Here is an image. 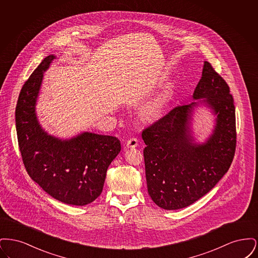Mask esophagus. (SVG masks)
I'll return each mask as SVG.
<instances>
[{
    "mask_svg": "<svg viewBox=\"0 0 258 258\" xmlns=\"http://www.w3.org/2000/svg\"><path fill=\"white\" fill-rule=\"evenodd\" d=\"M137 145H138V140H137V138H135V137H133V138L128 139L127 142H126V147L127 148L137 147Z\"/></svg>",
    "mask_w": 258,
    "mask_h": 258,
    "instance_id": "esophagus-1",
    "label": "esophagus"
}]
</instances>
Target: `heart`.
<instances>
[{"label":"heart","mask_w":258,"mask_h":258,"mask_svg":"<svg viewBox=\"0 0 258 258\" xmlns=\"http://www.w3.org/2000/svg\"><path fill=\"white\" fill-rule=\"evenodd\" d=\"M171 96L172 94L170 91L162 94L157 99H155L152 103H150L147 107L143 110L142 117L146 121H154V120L158 119L164 109V107L166 106V104L169 102Z\"/></svg>","instance_id":"heart-1"}]
</instances>
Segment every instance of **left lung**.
I'll return each instance as SVG.
<instances>
[{
	"label": "left lung",
	"instance_id": "8db88e82",
	"mask_svg": "<svg viewBox=\"0 0 258 258\" xmlns=\"http://www.w3.org/2000/svg\"><path fill=\"white\" fill-rule=\"evenodd\" d=\"M192 98L217 115L213 135L205 143H195L191 135L197 101L176 106L142 132L148 192L165 210L184 208L208 194L228 171L235 155L233 97L209 61H204Z\"/></svg>",
	"mask_w": 258,
	"mask_h": 258
}]
</instances>
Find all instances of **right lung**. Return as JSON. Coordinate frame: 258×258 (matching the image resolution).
<instances>
[{
	"label": "right lung",
	"mask_w": 258,
	"mask_h": 258,
	"mask_svg": "<svg viewBox=\"0 0 258 258\" xmlns=\"http://www.w3.org/2000/svg\"><path fill=\"white\" fill-rule=\"evenodd\" d=\"M54 59L44 58L21 89L15 109L18 145L29 176L45 192L62 203L84 206L100 196L121 143L117 137L88 132L61 140L42 130L36 104L43 73Z\"/></svg>",
	"instance_id": "1"
}]
</instances>
